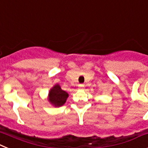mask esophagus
<instances>
[{"instance_id": "34e87169", "label": "esophagus", "mask_w": 148, "mask_h": 148, "mask_svg": "<svg viewBox=\"0 0 148 148\" xmlns=\"http://www.w3.org/2000/svg\"><path fill=\"white\" fill-rule=\"evenodd\" d=\"M78 87H79V89H83V88H84V85H83V84H79V85H78Z\"/></svg>"}]
</instances>
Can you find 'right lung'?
Segmentation results:
<instances>
[{
    "label": "right lung",
    "mask_w": 148,
    "mask_h": 148,
    "mask_svg": "<svg viewBox=\"0 0 148 148\" xmlns=\"http://www.w3.org/2000/svg\"><path fill=\"white\" fill-rule=\"evenodd\" d=\"M69 94L62 89L59 84H56L51 88L48 94V101L55 107L61 106L66 102Z\"/></svg>",
    "instance_id": "add662e5"
}]
</instances>
